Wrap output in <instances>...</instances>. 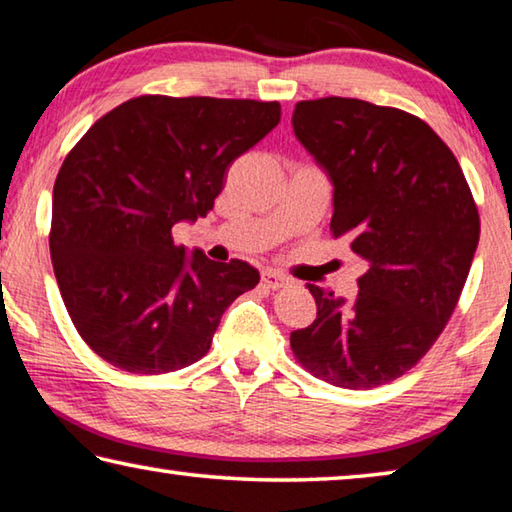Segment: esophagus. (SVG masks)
Listing matches in <instances>:
<instances>
[{
  "instance_id": "esophagus-1",
  "label": "esophagus",
  "mask_w": 512,
  "mask_h": 512,
  "mask_svg": "<svg viewBox=\"0 0 512 512\" xmlns=\"http://www.w3.org/2000/svg\"><path fill=\"white\" fill-rule=\"evenodd\" d=\"M291 280L287 275H282V273H277V271H264L262 273V284L266 289H282V287H287Z\"/></svg>"
}]
</instances>
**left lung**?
I'll return each instance as SVG.
<instances>
[{"label": "left lung", "instance_id": "1", "mask_svg": "<svg viewBox=\"0 0 512 512\" xmlns=\"http://www.w3.org/2000/svg\"><path fill=\"white\" fill-rule=\"evenodd\" d=\"M293 133L332 183L329 230L366 271L348 302L307 284L318 314L291 332L311 375L375 388L411 370L438 339L479 246L463 169L422 119L361 99L300 101Z\"/></svg>", "mask_w": 512, "mask_h": 512}]
</instances>
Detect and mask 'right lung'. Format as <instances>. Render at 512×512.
<instances>
[{"label":"right lung","mask_w":512,"mask_h":512,"mask_svg":"<svg viewBox=\"0 0 512 512\" xmlns=\"http://www.w3.org/2000/svg\"><path fill=\"white\" fill-rule=\"evenodd\" d=\"M280 124V103L137 97L103 115L60 167L49 250L83 341L135 375L192 366L259 271L176 246L171 228L214 207L241 153Z\"/></svg>","instance_id":"right-lung-1"}]
</instances>
